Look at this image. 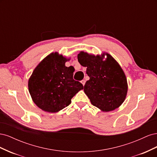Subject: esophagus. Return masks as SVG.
Returning <instances> with one entry per match:
<instances>
[{"instance_id":"1","label":"esophagus","mask_w":157,"mask_h":157,"mask_svg":"<svg viewBox=\"0 0 157 157\" xmlns=\"http://www.w3.org/2000/svg\"><path fill=\"white\" fill-rule=\"evenodd\" d=\"M85 82H86V81H85L84 80H81V83L82 84V85L83 86H84V84H85Z\"/></svg>"}]
</instances>
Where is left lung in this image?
Masks as SVG:
<instances>
[{"label": "left lung", "mask_w": 157, "mask_h": 157, "mask_svg": "<svg viewBox=\"0 0 157 157\" xmlns=\"http://www.w3.org/2000/svg\"><path fill=\"white\" fill-rule=\"evenodd\" d=\"M105 55L107 58L104 60ZM77 58L80 64L86 67L90 79L84 85V91L92 105L103 112L119 107L126 97L128 83L117 61L107 53L95 56L82 51Z\"/></svg>", "instance_id": "left-lung-1"}]
</instances>
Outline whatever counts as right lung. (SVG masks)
I'll use <instances>...</instances> for the list:
<instances>
[{"label":"right lung","instance_id":"1","mask_svg":"<svg viewBox=\"0 0 157 157\" xmlns=\"http://www.w3.org/2000/svg\"><path fill=\"white\" fill-rule=\"evenodd\" d=\"M58 52H52L39 63L28 81L33 102L42 110L57 113L67 107L83 85L73 79L75 69L66 67L69 61Z\"/></svg>","mask_w":157,"mask_h":157}]
</instances>
